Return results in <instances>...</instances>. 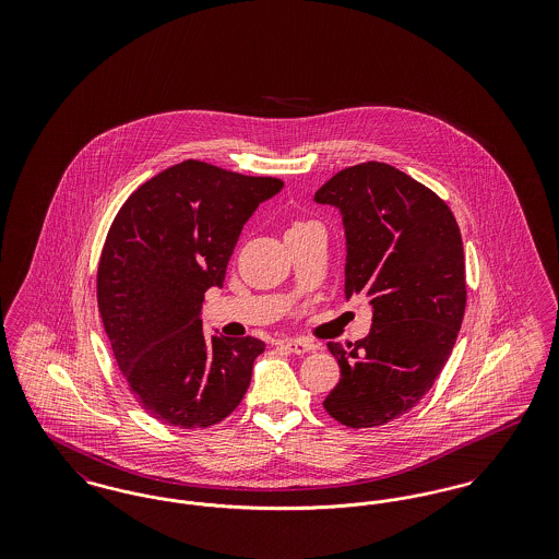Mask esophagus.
I'll return each instance as SVG.
<instances>
[{
  "label": "esophagus",
  "instance_id": "obj_1",
  "mask_svg": "<svg viewBox=\"0 0 559 559\" xmlns=\"http://www.w3.org/2000/svg\"><path fill=\"white\" fill-rule=\"evenodd\" d=\"M283 344L289 347L293 354H308V352L317 349V346H314L312 342H308V340H301V337H292V340H285Z\"/></svg>",
  "mask_w": 559,
  "mask_h": 559
}]
</instances>
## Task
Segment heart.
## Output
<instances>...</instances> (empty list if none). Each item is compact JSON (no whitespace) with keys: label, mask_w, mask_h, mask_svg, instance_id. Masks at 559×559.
I'll return each mask as SVG.
<instances>
[{"label":"heart","mask_w":559,"mask_h":559,"mask_svg":"<svg viewBox=\"0 0 559 559\" xmlns=\"http://www.w3.org/2000/svg\"><path fill=\"white\" fill-rule=\"evenodd\" d=\"M310 222H295V224H292V228L289 230H297V228H304V226H308Z\"/></svg>","instance_id":"1"}]
</instances>
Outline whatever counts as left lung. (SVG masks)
I'll use <instances>...</instances> for the list:
<instances>
[{
    "label": "left lung",
    "instance_id": "left-lung-1",
    "mask_svg": "<svg viewBox=\"0 0 559 559\" xmlns=\"http://www.w3.org/2000/svg\"><path fill=\"white\" fill-rule=\"evenodd\" d=\"M346 228V297L372 306L371 333L329 342L342 379L322 402L342 426H385L431 390L456 342L465 304V258L451 207L388 163L337 171L314 194Z\"/></svg>",
    "mask_w": 559,
    "mask_h": 559
}]
</instances>
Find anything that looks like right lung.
Segmentation results:
<instances>
[{"label":"right lung","mask_w":559,"mask_h":559,"mask_svg":"<svg viewBox=\"0 0 559 559\" xmlns=\"http://www.w3.org/2000/svg\"><path fill=\"white\" fill-rule=\"evenodd\" d=\"M283 188L203 160H182L135 188L98 262V310L140 406L165 426L226 419L245 396L262 340L215 337L201 304L222 287L242 224Z\"/></svg>","instance_id":"obj_1"}]
</instances>
